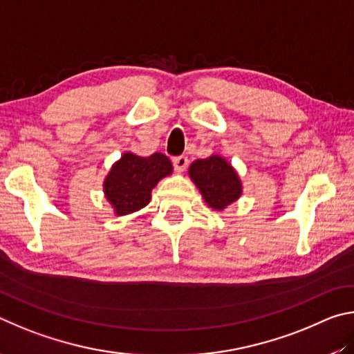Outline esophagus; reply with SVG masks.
Listing matches in <instances>:
<instances>
[{
	"label": "esophagus",
	"mask_w": 354,
	"mask_h": 354,
	"mask_svg": "<svg viewBox=\"0 0 354 354\" xmlns=\"http://www.w3.org/2000/svg\"><path fill=\"white\" fill-rule=\"evenodd\" d=\"M172 163H174V167H176L177 172H183L185 169H187L188 166V157H185V155H180V157H174L172 158Z\"/></svg>",
	"instance_id": "1"
}]
</instances>
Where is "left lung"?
<instances>
[{
    "instance_id": "left-lung-1",
    "label": "left lung",
    "mask_w": 354,
    "mask_h": 354,
    "mask_svg": "<svg viewBox=\"0 0 354 354\" xmlns=\"http://www.w3.org/2000/svg\"><path fill=\"white\" fill-rule=\"evenodd\" d=\"M188 174L207 205L216 212H224L243 196V182L236 169L222 155L213 153L193 161Z\"/></svg>"
}]
</instances>
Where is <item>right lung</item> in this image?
<instances>
[{"instance_id": "right-lung-1", "label": "right lung", "mask_w": 354, "mask_h": 354, "mask_svg": "<svg viewBox=\"0 0 354 354\" xmlns=\"http://www.w3.org/2000/svg\"><path fill=\"white\" fill-rule=\"evenodd\" d=\"M171 174L172 163L165 153L140 157L124 152L104 178V196L116 216L132 214L151 202L152 189Z\"/></svg>"}]
</instances>
